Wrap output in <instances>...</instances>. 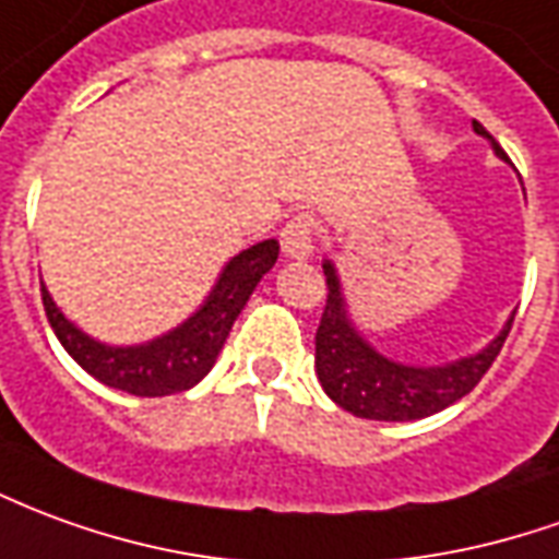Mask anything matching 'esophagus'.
I'll list each match as a JSON object with an SVG mask.
<instances>
[{
    "label": "esophagus",
    "instance_id": "34e87169",
    "mask_svg": "<svg viewBox=\"0 0 559 559\" xmlns=\"http://www.w3.org/2000/svg\"><path fill=\"white\" fill-rule=\"evenodd\" d=\"M281 251L290 260H308L314 253V226H311V217L299 214V217H293L290 224L281 229Z\"/></svg>",
    "mask_w": 559,
    "mask_h": 559
}]
</instances>
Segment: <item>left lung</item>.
I'll return each instance as SVG.
<instances>
[{
	"label": "left lung",
	"mask_w": 559,
	"mask_h": 559,
	"mask_svg": "<svg viewBox=\"0 0 559 559\" xmlns=\"http://www.w3.org/2000/svg\"><path fill=\"white\" fill-rule=\"evenodd\" d=\"M472 130L490 142L499 159H506V151L478 120H472ZM323 275L330 293L314 335V372L323 393L338 408L366 420H420L463 400L493 366L514 320L511 314L497 338L487 342L478 354L442 366H415L393 360L362 338L357 323L347 314L342 278L333 260H323Z\"/></svg>",
	"instance_id": "8db88e82"
}]
</instances>
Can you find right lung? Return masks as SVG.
<instances>
[{
    "instance_id": "obj_1",
    "label": "right lung",
    "mask_w": 559,
    "mask_h": 559,
    "mask_svg": "<svg viewBox=\"0 0 559 559\" xmlns=\"http://www.w3.org/2000/svg\"><path fill=\"white\" fill-rule=\"evenodd\" d=\"M275 260H278L275 239L257 241L248 251L236 253L221 269L205 302L185 323L142 345H105L87 335L57 308L45 281H41V302L69 357L96 381H103L105 388L123 390L132 396H171V393H185L212 372L233 323L241 314V308L248 306L260 278L275 266Z\"/></svg>"
}]
</instances>
